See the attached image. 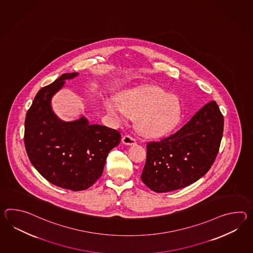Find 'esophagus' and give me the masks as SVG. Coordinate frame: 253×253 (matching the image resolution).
Here are the masks:
<instances>
[{"mask_svg":"<svg viewBox=\"0 0 253 253\" xmlns=\"http://www.w3.org/2000/svg\"><path fill=\"white\" fill-rule=\"evenodd\" d=\"M136 141H137L136 139L134 137H132L131 135H124V138H123V142L126 145H133L136 143Z\"/></svg>","mask_w":253,"mask_h":253,"instance_id":"obj_1","label":"esophagus"}]
</instances>
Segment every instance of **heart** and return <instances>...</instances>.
<instances>
[{
  "label": "heart",
  "mask_w": 253,
  "mask_h": 253,
  "mask_svg": "<svg viewBox=\"0 0 253 253\" xmlns=\"http://www.w3.org/2000/svg\"><path fill=\"white\" fill-rule=\"evenodd\" d=\"M120 102L108 99L107 111L117 120L129 114L137 118L141 133L157 137L172 128L180 116V103L176 96L169 94L158 86H146L127 90L120 97Z\"/></svg>",
  "instance_id": "obj_1"
}]
</instances>
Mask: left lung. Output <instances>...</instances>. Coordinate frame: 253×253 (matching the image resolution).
I'll return each instance as SVG.
<instances>
[{
    "instance_id": "1",
    "label": "left lung",
    "mask_w": 253,
    "mask_h": 253,
    "mask_svg": "<svg viewBox=\"0 0 253 253\" xmlns=\"http://www.w3.org/2000/svg\"><path fill=\"white\" fill-rule=\"evenodd\" d=\"M223 125V115L211 101L174 134L148 142L141 180L152 191L169 192L201 179L217 157Z\"/></svg>"
}]
</instances>
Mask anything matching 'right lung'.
Instances as JSON below:
<instances>
[{"mask_svg":"<svg viewBox=\"0 0 253 253\" xmlns=\"http://www.w3.org/2000/svg\"><path fill=\"white\" fill-rule=\"evenodd\" d=\"M78 73H64L37 92L26 113L24 144L34 168L53 185L73 191L93 185L108 153L121 141L118 130L90 124L82 117L63 122L52 112L51 99L65 81Z\"/></svg>","mask_w":253,"mask_h":253,"instance_id":"1","label":"right lung"}]
</instances>
